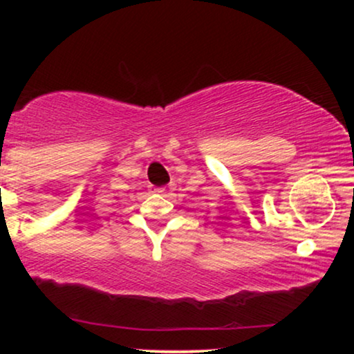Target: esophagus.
Masks as SVG:
<instances>
[{
    "mask_svg": "<svg viewBox=\"0 0 354 354\" xmlns=\"http://www.w3.org/2000/svg\"><path fill=\"white\" fill-rule=\"evenodd\" d=\"M165 188H156V189H154V193H160V194H163L165 193Z\"/></svg>",
    "mask_w": 354,
    "mask_h": 354,
    "instance_id": "1",
    "label": "esophagus"
}]
</instances>
